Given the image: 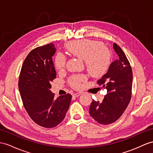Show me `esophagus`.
<instances>
[{"label":"esophagus","mask_w":153,"mask_h":153,"mask_svg":"<svg viewBox=\"0 0 153 153\" xmlns=\"http://www.w3.org/2000/svg\"><path fill=\"white\" fill-rule=\"evenodd\" d=\"M81 94H82L81 92H77V93H75V94H74L73 95V97H79Z\"/></svg>","instance_id":"34e87169"}]
</instances>
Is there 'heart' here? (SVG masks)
<instances>
[{"label":"heart","instance_id":"obj_1","mask_svg":"<svg viewBox=\"0 0 153 153\" xmlns=\"http://www.w3.org/2000/svg\"><path fill=\"white\" fill-rule=\"evenodd\" d=\"M66 48L69 53L85 62L88 72L94 77H101L108 70L111 64V54L102 43L99 41L82 39L71 42L67 44ZM66 58L59 53L55 59V67L58 70L64 68ZM85 80L82 74L73 76L69 80L73 87L79 88L81 82Z\"/></svg>","mask_w":153,"mask_h":153}]
</instances>
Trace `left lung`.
Masks as SVG:
<instances>
[{
	"label": "left lung",
	"instance_id": "1",
	"mask_svg": "<svg viewBox=\"0 0 153 153\" xmlns=\"http://www.w3.org/2000/svg\"><path fill=\"white\" fill-rule=\"evenodd\" d=\"M113 47L119 58L111 63L107 73L97 81L107 89V94L101 102L93 100L89 108L91 116L102 125L117 121L128 106L132 95L131 66L121 47L115 43Z\"/></svg>",
	"mask_w": 153,
	"mask_h": 153
}]
</instances>
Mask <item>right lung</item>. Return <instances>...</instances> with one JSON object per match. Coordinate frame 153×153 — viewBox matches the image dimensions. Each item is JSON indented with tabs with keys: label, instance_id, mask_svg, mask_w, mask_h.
I'll use <instances>...</instances> for the list:
<instances>
[{
	"label": "right lung",
	"instance_id": "obj_1",
	"mask_svg": "<svg viewBox=\"0 0 153 153\" xmlns=\"http://www.w3.org/2000/svg\"><path fill=\"white\" fill-rule=\"evenodd\" d=\"M53 43L33 49L22 65L19 89L25 110L36 123L53 128L64 120L71 100L68 94L54 99L51 82L56 76L53 56Z\"/></svg>",
	"mask_w": 153,
	"mask_h": 153
}]
</instances>
